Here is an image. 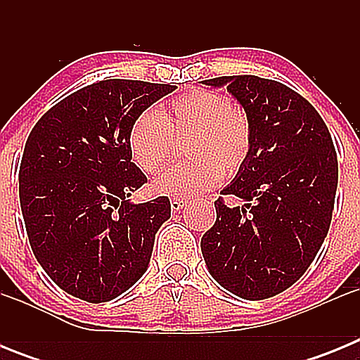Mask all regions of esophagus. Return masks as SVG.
Listing matches in <instances>:
<instances>
[{
    "instance_id": "obj_1",
    "label": "esophagus",
    "mask_w": 360,
    "mask_h": 360,
    "mask_svg": "<svg viewBox=\"0 0 360 360\" xmlns=\"http://www.w3.org/2000/svg\"><path fill=\"white\" fill-rule=\"evenodd\" d=\"M184 207H186V202H184V200H180V198L171 200V209H173L174 212H180Z\"/></svg>"
}]
</instances>
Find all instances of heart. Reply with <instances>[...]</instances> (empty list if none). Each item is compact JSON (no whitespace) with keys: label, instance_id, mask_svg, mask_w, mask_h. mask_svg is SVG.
<instances>
[{"label":"heart","instance_id":"1","mask_svg":"<svg viewBox=\"0 0 360 360\" xmlns=\"http://www.w3.org/2000/svg\"><path fill=\"white\" fill-rule=\"evenodd\" d=\"M189 135L184 155L189 158L153 182L160 196L191 198L203 195L247 164L252 149V126L241 108L221 94L195 88L178 95L164 110L142 111L128 133L133 162L144 173H158L173 153V136Z\"/></svg>","mask_w":360,"mask_h":360}]
</instances>
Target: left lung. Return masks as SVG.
I'll return each instance as SVG.
<instances>
[{"label": "left lung", "instance_id": "left-lung-1", "mask_svg": "<svg viewBox=\"0 0 360 360\" xmlns=\"http://www.w3.org/2000/svg\"><path fill=\"white\" fill-rule=\"evenodd\" d=\"M236 98L252 126L247 164L216 200V221L202 238L209 274L225 290L262 301L292 287L311 265L332 221L337 155L316 108L288 86L257 75L202 81Z\"/></svg>", "mask_w": 360, "mask_h": 360}]
</instances>
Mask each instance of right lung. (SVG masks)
<instances>
[{"label":"right lung","instance_id":"add662e5","mask_svg":"<svg viewBox=\"0 0 360 360\" xmlns=\"http://www.w3.org/2000/svg\"><path fill=\"white\" fill-rule=\"evenodd\" d=\"M176 86L106 79L73 91L34 126L19 202L34 256L57 287L88 303L119 297L144 276L167 196L129 202L148 182L131 162L133 120Z\"/></svg>","mask_w":360,"mask_h":360}]
</instances>
